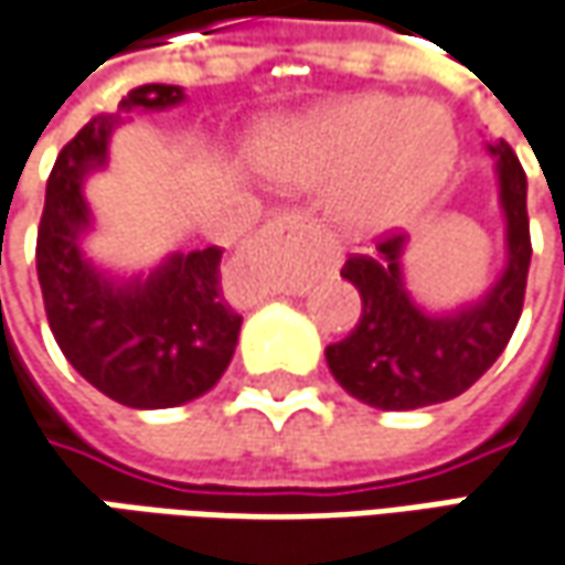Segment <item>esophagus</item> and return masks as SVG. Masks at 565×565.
I'll return each instance as SVG.
<instances>
[{"label": "esophagus", "mask_w": 565, "mask_h": 565, "mask_svg": "<svg viewBox=\"0 0 565 565\" xmlns=\"http://www.w3.org/2000/svg\"><path fill=\"white\" fill-rule=\"evenodd\" d=\"M273 226H276V223H273Z\"/></svg>", "instance_id": "obj_1"}]
</instances>
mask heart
Listing matches in <instances>:
<instances>
[{"label": "heart", "mask_w": 565, "mask_h": 565, "mask_svg": "<svg viewBox=\"0 0 565 565\" xmlns=\"http://www.w3.org/2000/svg\"><path fill=\"white\" fill-rule=\"evenodd\" d=\"M456 160V135L430 103L383 94L339 99L279 128L264 147L267 175L289 188H323L345 235L405 226L437 198Z\"/></svg>", "instance_id": "1"}]
</instances>
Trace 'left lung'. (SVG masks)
<instances>
[{"instance_id":"1","label":"left lung","mask_w":565,"mask_h":565,"mask_svg":"<svg viewBox=\"0 0 565 565\" xmlns=\"http://www.w3.org/2000/svg\"><path fill=\"white\" fill-rule=\"evenodd\" d=\"M488 150L497 160L507 216V270L481 301L449 315L422 311L402 282L405 235L380 238L371 254H355L342 267V279L361 295V317L349 337L327 345V364L339 386L364 405L408 412L456 399L510 342L532 264L529 185L510 143H490Z\"/></svg>"}]
</instances>
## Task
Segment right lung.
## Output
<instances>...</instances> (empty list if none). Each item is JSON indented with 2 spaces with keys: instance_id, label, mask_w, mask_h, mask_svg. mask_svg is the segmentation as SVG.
I'll use <instances>...</instances> for the list:
<instances>
[{
  "instance_id": "1",
  "label": "right lung",
  "mask_w": 565,
  "mask_h": 565,
  "mask_svg": "<svg viewBox=\"0 0 565 565\" xmlns=\"http://www.w3.org/2000/svg\"><path fill=\"white\" fill-rule=\"evenodd\" d=\"M182 99L175 84H143L119 109H169ZM121 113L94 116L55 157L36 232V276L50 330L81 377L128 408H172L216 386L242 317L223 295L216 245L169 254L157 270L131 279H113L84 257L81 235L94 223L84 179L106 166Z\"/></svg>"
}]
</instances>
